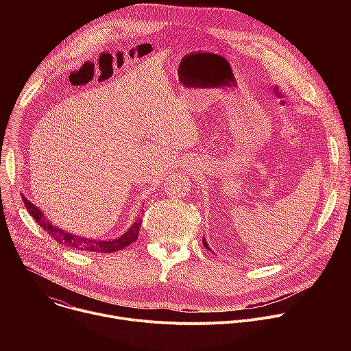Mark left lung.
<instances>
[{
	"label": "left lung",
	"instance_id": "8db88e82",
	"mask_svg": "<svg viewBox=\"0 0 351 351\" xmlns=\"http://www.w3.org/2000/svg\"><path fill=\"white\" fill-rule=\"evenodd\" d=\"M203 244H204V247H206V248H208V250H211V248H210V247H208V244H207V241H206V239H203ZM211 252H213V250H211Z\"/></svg>",
	"mask_w": 351,
	"mask_h": 351
}]
</instances>
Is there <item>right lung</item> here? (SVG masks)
I'll return each instance as SVG.
<instances>
[{
    "label": "right lung",
    "mask_w": 351,
    "mask_h": 351,
    "mask_svg": "<svg viewBox=\"0 0 351 351\" xmlns=\"http://www.w3.org/2000/svg\"><path fill=\"white\" fill-rule=\"evenodd\" d=\"M23 203L29 211V214L33 217V219L49 234L54 240H57L60 244H64L66 247L80 250V252H93V253H115L118 250H122L132 244L137 237H138V230H140V221H136L130 229L122 234L121 237L111 240V241H103V240H94V239H87V237H80L72 233H68L62 230L61 228H57L49 222L43 213L40 211L38 207L32 204L29 199H26L25 195H22Z\"/></svg>",
    "instance_id": "1"
}]
</instances>
